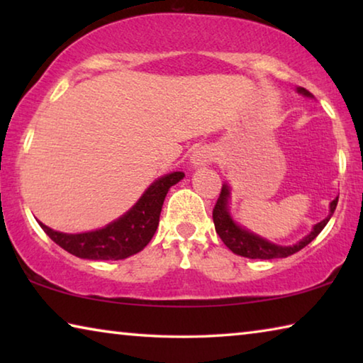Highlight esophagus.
<instances>
[{
	"mask_svg": "<svg viewBox=\"0 0 363 363\" xmlns=\"http://www.w3.org/2000/svg\"><path fill=\"white\" fill-rule=\"evenodd\" d=\"M213 158H214V152L210 149V147L201 145V147H196V149L192 152L190 162H192L194 167H203V164L213 162Z\"/></svg>",
	"mask_w": 363,
	"mask_h": 363,
	"instance_id": "1",
	"label": "esophagus"
}]
</instances>
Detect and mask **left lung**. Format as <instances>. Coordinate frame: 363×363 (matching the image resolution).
I'll return each mask as SVG.
<instances>
[{"mask_svg": "<svg viewBox=\"0 0 363 363\" xmlns=\"http://www.w3.org/2000/svg\"><path fill=\"white\" fill-rule=\"evenodd\" d=\"M298 93L311 96L309 91H306L304 88H298ZM227 200H229V187L223 186L216 205L213 208V220L214 227H216V233L232 253L243 257H250V259H275V257H288L298 253L299 250H303L306 245H309L318 233L323 230V227L327 225L330 218L333 216L337 205V199L331 201L328 216L320 220L318 224H315L314 230H312L307 237H304L299 243L293 245V247H280V245H274L264 240V238L242 229V227H238L233 223L229 211H227Z\"/></svg>", "mask_w": 363, "mask_h": 363, "instance_id": "1", "label": "left lung"}]
</instances>
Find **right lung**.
<instances>
[{
    "label": "right lung",
    "mask_w": 363,
    "mask_h": 363,
    "mask_svg": "<svg viewBox=\"0 0 363 363\" xmlns=\"http://www.w3.org/2000/svg\"><path fill=\"white\" fill-rule=\"evenodd\" d=\"M182 177L184 173L181 171L160 177L125 216L113 220L104 229L84 233H62L49 229L41 223L40 225L52 242L73 256L94 261L125 259L139 253L152 240L158 227L164 196L169 187L179 182Z\"/></svg>",
    "instance_id": "obj_1"
}]
</instances>
